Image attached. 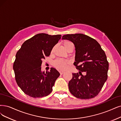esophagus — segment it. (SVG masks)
<instances>
[{"mask_svg":"<svg viewBox=\"0 0 121 121\" xmlns=\"http://www.w3.org/2000/svg\"><path fill=\"white\" fill-rule=\"evenodd\" d=\"M59 72H60V74L61 75H62V74L64 73V71H59Z\"/></svg>","mask_w":121,"mask_h":121,"instance_id":"34e87169","label":"esophagus"}]
</instances>
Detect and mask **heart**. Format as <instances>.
Listing matches in <instances>:
<instances>
[{
  "label": "heart",
  "instance_id": "heart-1",
  "mask_svg": "<svg viewBox=\"0 0 121 121\" xmlns=\"http://www.w3.org/2000/svg\"><path fill=\"white\" fill-rule=\"evenodd\" d=\"M63 45L66 50H67V49L69 47L71 46H74L73 43L72 42L68 41V40L65 41L63 42ZM54 49V47H53V49H52L51 53L53 52ZM53 64H54V66L58 70H65L68 68L69 65L70 64V62L68 60L58 59L54 62Z\"/></svg>",
  "mask_w": 121,
  "mask_h": 121
}]
</instances>
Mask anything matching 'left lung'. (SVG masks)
Wrapping results in <instances>:
<instances>
[{"label": "left lung", "instance_id": "left-lung-1", "mask_svg": "<svg viewBox=\"0 0 121 121\" xmlns=\"http://www.w3.org/2000/svg\"><path fill=\"white\" fill-rule=\"evenodd\" d=\"M62 39L72 42L75 47L74 65L79 72L72 73L68 83L72 94L81 99H89L99 93L108 78L109 63L104 51L96 40L83 34H67ZM85 72V75L82 72Z\"/></svg>", "mask_w": 121, "mask_h": 121}]
</instances>
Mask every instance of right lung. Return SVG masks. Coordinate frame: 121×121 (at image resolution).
Instances as JSON below:
<instances>
[{"mask_svg":"<svg viewBox=\"0 0 121 121\" xmlns=\"http://www.w3.org/2000/svg\"><path fill=\"white\" fill-rule=\"evenodd\" d=\"M61 37L59 34H38L26 40L17 51L13 68L17 85L27 95L41 98L52 92L60 73L52 67L46 73L42 72L41 66Z\"/></svg>","mask_w":121,"mask_h":121,"instance_id":"add662e5","label":"right lung"}]
</instances>
